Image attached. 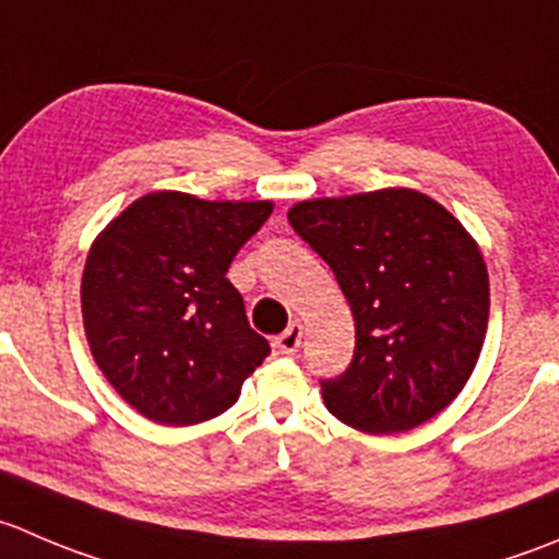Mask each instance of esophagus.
I'll return each mask as SVG.
<instances>
[{"label": "esophagus", "mask_w": 559, "mask_h": 559, "mask_svg": "<svg viewBox=\"0 0 559 559\" xmlns=\"http://www.w3.org/2000/svg\"><path fill=\"white\" fill-rule=\"evenodd\" d=\"M300 341H302V324L292 322L289 328L275 338V349H278L281 355H295V352L300 349Z\"/></svg>", "instance_id": "1"}]
</instances>
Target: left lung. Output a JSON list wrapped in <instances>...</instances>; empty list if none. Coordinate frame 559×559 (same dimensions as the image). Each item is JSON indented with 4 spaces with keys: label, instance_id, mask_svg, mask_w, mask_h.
I'll return each instance as SVG.
<instances>
[{
    "label": "left lung",
    "instance_id": "1",
    "mask_svg": "<svg viewBox=\"0 0 559 559\" xmlns=\"http://www.w3.org/2000/svg\"><path fill=\"white\" fill-rule=\"evenodd\" d=\"M289 224L335 273L355 357L324 406L362 435L409 431L467 384L489 324V273L462 221L412 188L308 199Z\"/></svg>",
    "mask_w": 559,
    "mask_h": 559
}]
</instances>
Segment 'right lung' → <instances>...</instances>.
<instances>
[{
	"mask_svg": "<svg viewBox=\"0 0 559 559\" xmlns=\"http://www.w3.org/2000/svg\"><path fill=\"white\" fill-rule=\"evenodd\" d=\"M270 213L273 202L155 191L128 204L92 242L81 275L92 357L153 424L213 420L270 355L226 278Z\"/></svg>",
	"mask_w": 559,
	"mask_h": 559,
	"instance_id": "right-lung-1",
	"label": "right lung"
}]
</instances>
